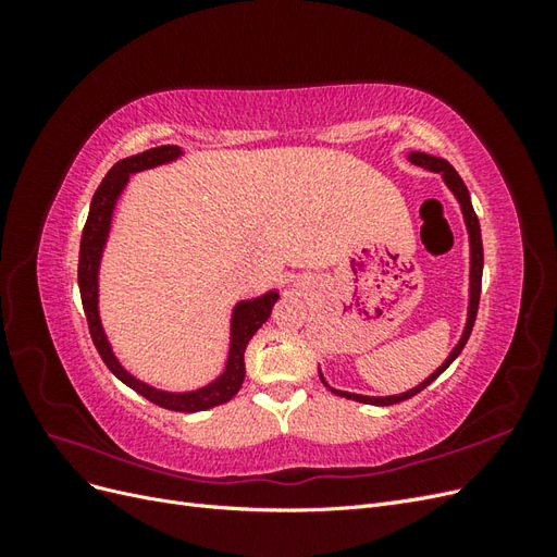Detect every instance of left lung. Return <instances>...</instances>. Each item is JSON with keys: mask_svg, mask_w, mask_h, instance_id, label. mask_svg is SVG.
Instances as JSON below:
<instances>
[{"mask_svg": "<svg viewBox=\"0 0 557 557\" xmlns=\"http://www.w3.org/2000/svg\"><path fill=\"white\" fill-rule=\"evenodd\" d=\"M409 160L418 166H425V170L430 172H440L444 174V181L448 188L455 193V197H458L460 207H462V213H465V223H467V230H469V244H471V283H469V318H467V327L462 332V339L460 344L453 348L450 356L446 358V362L436 369V372L432 376H428L423 383L416 385L413 391H407L401 395H391V397H364V395H352V393H342V391H334V387H330L325 381V385L330 387V391L334 395L339 397H346V399H356V401H362V404H374V407H391V404H397V401H404V399H411L413 395H418L423 387H428L436 376H442V372H446L448 364L460 356L469 334H471V327H474V320H476V311H479V299H481V276H483V242H481V225H479V218L474 213V207H471V199H469V190L465 181L460 178V174L453 170V166L442 160V158H434V156H428V153H411ZM323 379V376H320Z\"/></svg>", "mask_w": 557, "mask_h": 557, "instance_id": "left-lung-1", "label": "left lung"}]
</instances>
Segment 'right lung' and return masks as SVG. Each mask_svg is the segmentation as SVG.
Wrapping results in <instances>:
<instances>
[{
  "label": "right lung",
  "instance_id": "1",
  "mask_svg": "<svg viewBox=\"0 0 557 557\" xmlns=\"http://www.w3.org/2000/svg\"><path fill=\"white\" fill-rule=\"evenodd\" d=\"M178 156H181L178 146H158V148L144 150V153H139V156L125 158L111 166L109 174L104 176L102 183H99V188L92 195L88 221L81 234L78 290H81L83 311H86V318H88V330L92 336V344L111 372L125 385H129L134 393H139L141 397L158 404V407H162V409L195 413V411L213 409V407H218V404H225L239 393V387L246 376V364H244L246 346L250 342V336L267 323L269 315H272V309L276 305L278 295L269 293L260 299L242 301V305H237V309H234V315H232V344H230V358H227V367H225L223 376L215 379L211 385L201 387V391L183 393V395L156 391V387H150L134 376H129L113 358L111 346L107 342L102 323H99V313H97V267H99V256H102V248L107 242L111 213H113L117 195H121V190L125 188L129 174L150 170V166H158L162 162L176 160Z\"/></svg>",
  "mask_w": 557,
  "mask_h": 557
}]
</instances>
